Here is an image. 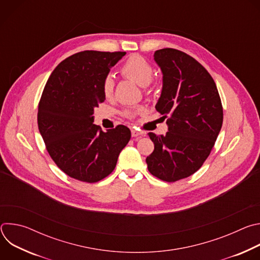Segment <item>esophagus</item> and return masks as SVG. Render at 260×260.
<instances>
[{
    "instance_id": "obj_1",
    "label": "esophagus",
    "mask_w": 260,
    "mask_h": 260,
    "mask_svg": "<svg viewBox=\"0 0 260 260\" xmlns=\"http://www.w3.org/2000/svg\"><path fill=\"white\" fill-rule=\"evenodd\" d=\"M143 134H144L143 132H140V131L136 129V128H133V129H132V136H133V137H139V136H142Z\"/></svg>"
}]
</instances>
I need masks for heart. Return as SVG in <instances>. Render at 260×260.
<instances>
[{"instance_id":"heart-1","label":"heart","mask_w":260,"mask_h":260,"mask_svg":"<svg viewBox=\"0 0 260 260\" xmlns=\"http://www.w3.org/2000/svg\"><path fill=\"white\" fill-rule=\"evenodd\" d=\"M120 73L126 78L135 80L138 84L144 86L145 92L150 93L152 88L149 83L151 82L154 69L152 64L139 54H132L121 66ZM114 91V79L111 75L106 76L102 82V92L106 99H109L113 95ZM145 111L144 107L137 106L135 108L128 109L125 111V115L127 117H134L135 115L142 114Z\"/></svg>"}]
</instances>
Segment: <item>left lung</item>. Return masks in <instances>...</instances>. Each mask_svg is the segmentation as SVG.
<instances>
[{"label":"left lung","mask_w":260,"mask_h":260,"mask_svg":"<svg viewBox=\"0 0 260 260\" xmlns=\"http://www.w3.org/2000/svg\"><path fill=\"white\" fill-rule=\"evenodd\" d=\"M164 74L155 106L168 118L166 136L148 133L154 144L146 162L154 177L176 182L194 174L210 155L223 121L221 99L209 72L192 56L174 48L154 52Z\"/></svg>","instance_id":"1"}]
</instances>
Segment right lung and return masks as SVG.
<instances>
[{
	"label": "right lung",
	"mask_w": 260,
	"mask_h": 260,
	"mask_svg": "<svg viewBox=\"0 0 260 260\" xmlns=\"http://www.w3.org/2000/svg\"><path fill=\"white\" fill-rule=\"evenodd\" d=\"M126 52L85 50L63 59L51 73L38 106L46 150L69 177L95 183L116 167L131 139L119 124L106 133L93 124V109L105 101L103 79Z\"/></svg>",
	"instance_id": "1"
}]
</instances>
